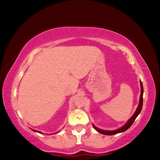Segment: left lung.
<instances>
[{"label": "left lung", "mask_w": 160, "mask_h": 160, "mask_svg": "<svg viewBox=\"0 0 160 160\" xmlns=\"http://www.w3.org/2000/svg\"><path fill=\"white\" fill-rule=\"evenodd\" d=\"M140 99H139V104L136 110H135V113H133L131 118H130L128 121L125 123V125H123L122 127H121L120 128L116 129V130H113V131H107V130H102L98 128L97 127L92 124V126L94 127V128L96 130L97 132H99V133L103 134V135H115L117 133H120V132H123L124 131H126V130H128L130 127L132 126V124L133 123L134 121L135 120V118H137V116L139 115V113H140L142 108V103H143V86H142V83L141 82V80H140Z\"/></svg>", "instance_id": "left-lung-1"}]
</instances>
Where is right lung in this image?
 <instances>
[{"label":"right lung","mask_w":160,"mask_h":160,"mask_svg":"<svg viewBox=\"0 0 160 160\" xmlns=\"http://www.w3.org/2000/svg\"><path fill=\"white\" fill-rule=\"evenodd\" d=\"M32 131H34V132H39V133H42V132H40V131H36V130H33V129H32Z\"/></svg>","instance_id":"add662e5"}]
</instances>
